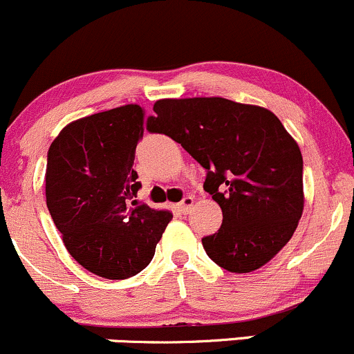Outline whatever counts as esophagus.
Here are the masks:
<instances>
[{"instance_id": "1", "label": "esophagus", "mask_w": 354, "mask_h": 354, "mask_svg": "<svg viewBox=\"0 0 354 354\" xmlns=\"http://www.w3.org/2000/svg\"><path fill=\"white\" fill-rule=\"evenodd\" d=\"M193 203H195V198H193L192 195H186V196L183 198V200H181L180 203L176 205L178 212H180V213H183V215H186V213H188L189 209H192Z\"/></svg>"}]
</instances>
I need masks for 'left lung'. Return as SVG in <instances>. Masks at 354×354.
Returning <instances> with one entry per match:
<instances>
[{"label": "left lung", "instance_id": "obj_1", "mask_svg": "<svg viewBox=\"0 0 354 354\" xmlns=\"http://www.w3.org/2000/svg\"><path fill=\"white\" fill-rule=\"evenodd\" d=\"M149 133L180 142L205 169V192L223 212L203 236L207 255L225 270H257L296 232L304 208L302 154L277 115L221 97L162 99Z\"/></svg>", "mask_w": 354, "mask_h": 354}]
</instances>
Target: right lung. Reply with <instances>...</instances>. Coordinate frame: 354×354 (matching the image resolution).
I'll list each match as a JSON object with an SVG mask.
<instances>
[{
    "mask_svg": "<svg viewBox=\"0 0 354 354\" xmlns=\"http://www.w3.org/2000/svg\"><path fill=\"white\" fill-rule=\"evenodd\" d=\"M145 112L136 104L68 124L46 154L45 195L65 247L104 279L133 277L149 266L173 218L134 200L133 169Z\"/></svg>",
    "mask_w": 354,
    "mask_h": 354,
    "instance_id": "obj_1",
    "label": "right lung"
}]
</instances>
